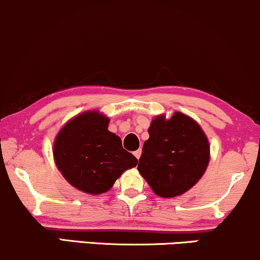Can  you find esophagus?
<instances>
[{"label":"esophagus","instance_id":"esophagus-1","mask_svg":"<svg viewBox=\"0 0 260 260\" xmlns=\"http://www.w3.org/2000/svg\"><path fill=\"white\" fill-rule=\"evenodd\" d=\"M141 153H142L141 149H137V151L134 152V155H135L137 159H140V157H141Z\"/></svg>","mask_w":260,"mask_h":260}]
</instances>
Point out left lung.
<instances>
[{
	"label": "left lung",
	"instance_id": "8db88e82",
	"mask_svg": "<svg viewBox=\"0 0 260 260\" xmlns=\"http://www.w3.org/2000/svg\"><path fill=\"white\" fill-rule=\"evenodd\" d=\"M137 170L157 196H181L206 173L210 146L201 125L181 112L157 115L148 127Z\"/></svg>",
	"mask_w": 260,
	"mask_h": 260
}]
</instances>
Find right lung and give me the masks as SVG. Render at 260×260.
<instances>
[{
    "label": "right lung",
    "mask_w": 260,
    "mask_h": 260,
    "mask_svg": "<svg viewBox=\"0 0 260 260\" xmlns=\"http://www.w3.org/2000/svg\"><path fill=\"white\" fill-rule=\"evenodd\" d=\"M108 124L109 118L100 111H86L67 121L54 139L56 167L73 187L85 193H105L125 170L137 166Z\"/></svg>",
    "instance_id": "add662e5"
}]
</instances>
